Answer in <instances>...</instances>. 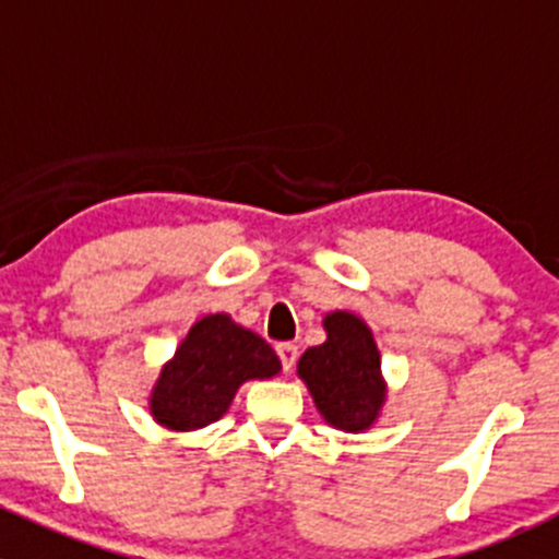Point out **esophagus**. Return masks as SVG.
I'll use <instances>...</instances> for the list:
<instances>
[{
    "label": "esophagus",
    "mask_w": 559,
    "mask_h": 559,
    "mask_svg": "<svg viewBox=\"0 0 559 559\" xmlns=\"http://www.w3.org/2000/svg\"><path fill=\"white\" fill-rule=\"evenodd\" d=\"M275 354H278V359H281V368H284L286 373H292V368H295V362H297L295 343H278V346H275Z\"/></svg>",
    "instance_id": "esophagus-1"
}]
</instances>
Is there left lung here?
<instances>
[{
    "instance_id": "left-lung-1",
    "label": "left lung",
    "mask_w": 559,
    "mask_h": 559,
    "mask_svg": "<svg viewBox=\"0 0 559 559\" xmlns=\"http://www.w3.org/2000/svg\"><path fill=\"white\" fill-rule=\"evenodd\" d=\"M326 341L308 348L297 362L316 408L326 425L343 432H365L379 421L386 400L381 354L370 326L357 313L324 316Z\"/></svg>"
}]
</instances>
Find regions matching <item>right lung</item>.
<instances>
[{
  "label": "right lung",
  "mask_w": 559,
  "mask_h": 559,
  "mask_svg": "<svg viewBox=\"0 0 559 559\" xmlns=\"http://www.w3.org/2000/svg\"><path fill=\"white\" fill-rule=\"evenodd\" d=\"M278 373V357L257 332L227 313L202 316L151 389V416L173 432L200 430L227 414L240 384Z\"/></svg>",
  "instance_id": "obj_1"
}]
</instances>
